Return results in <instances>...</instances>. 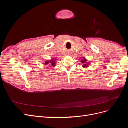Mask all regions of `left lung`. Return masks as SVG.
Instances as JSON below:
<instances>
[{
  "label": "left lung",
  "instance_id": "obj_1",
  "mask_svg": "<svg viewBox=\"0 0 128 128\" xmlns=\"http://www.w3.org/2000/svg\"><path fill=\"white\" fill-rule=\"evenodd\" d=\"M81 63L83 64L82 67L84 68L88 67L90 64V62H87V59H86V58H83V59L81 60Z\"/></svg>",
  "mask_w": 128,
  "mask_h": 128
}]
</instances>
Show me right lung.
<instances>
[{
    "mask_svg": "<svg viewBox=\"0 0 128 128\" xmlns=\"http://www.w3.org/2000/svg\"><path fill=\"white\" fill-rule=\"evenodd\" d=\"M56 59L55 58H54L53 59H51V60H46L45 61L44 64L45 65H51L53 67H55L56 66Z\"/></svg>",
    "mask_w": 128,
    "mask_h": 128,
    "instance_id": "obj_1",
    "label": "right lung"
}]
</instances>
